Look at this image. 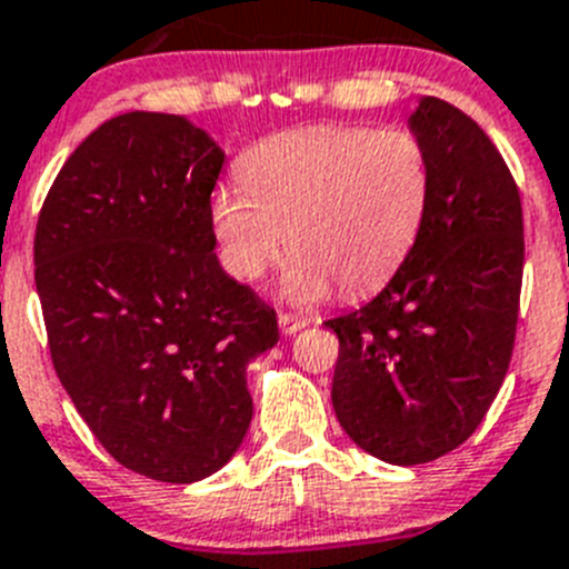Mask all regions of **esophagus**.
<instances>
[{
  "instance_id": "34e87169",
  "label": "esophagus",
  "mask_w": 569,
  "mask_h": 569,
  "mask_svg": "<svg viewBox=\"0 0 569 569\" xmlns=\"http://www.w3.org/2000/svg\"><path fill=\"white\" fill-rule=\"evenodd\" d=\"M278 323H280V332L283 335H298L300 329H306V323H309V320L298 318V315H280Z\"/></svg>"
}]
</instances>
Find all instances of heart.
<instances>
[{"instance_id":"1","label":"heart","mask_w":569,"mask_h":569,"mask_svg":"<svg viewBox=\"0 0 569 569\" xmlns=\"http://www.w3.org/2000/svg\"><path fill=\"white\" fill-rule=\"evenodd\" d=\"M429 197L427 146L407 128H298L240 160V189L211 194V231L243 283L263 278L289 240L283 298L309 306L335 283L346 295L387 283L421 237Z\"/></svg>"}]
</instances>
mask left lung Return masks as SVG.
<instances>
[{
	"mask_svg": "<svg viewBox=\"0 0 569 569\" xmlns=\"http://www.w3.org/2000/svg\"><path fill=\"white\" fill-rule=\"evenodd\" d=\"M432 197L421 237L378 298L326 320L338 335L332 407L343 432L398 467L461 447L496 401L516 343L521 197L476 120L421 97Z\"/></svg>",
	"mask_w": 569,
	"mask_h": 569,
	"instance_id": "obj_1",
	"label": "left lung"
}]
</instances>
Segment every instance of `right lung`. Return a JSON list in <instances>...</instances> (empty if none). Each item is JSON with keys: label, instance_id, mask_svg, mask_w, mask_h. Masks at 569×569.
Segmentation results:
<instances>
[{"label": "right lung", "instance_id": "right-lung-1", "mask_svg": "<svg viewBox=\"0 0 569 569\" xmlns=\"http://www.w3.org/2000/svg\"><path fill=\"white\" fill-rule=\"evenodd\" d=\"M223 162L186 117L128 111L79 142L39 211L53 369L108 456L154 481L229 463L254 412L246 367L280 338L214 254Z\"/></svg>", "mask_w": 569, "mask_h": 569}]
</instances>
